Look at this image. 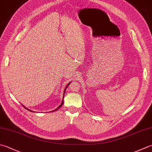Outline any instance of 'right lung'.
Wrapping results in <instances>:
<instances>
[{
  "label": "right lung",
  "instance_id": "right-lung-1",
  "mask_svg": "<svg viewBox=\"0 0 152 152\" xmlns=\"http://www.w3.org/2000/svg\"><path fill=\"white\" fill-rule=\"evenodd\" d=\"M70 83L71 82H70V83H68V85L66 86V88H65V89H64V94H65V91H66V88H67V87H68V86H69L70 85ZM64 97V96H63ZM64 98V97H63ZM63 103H64V100H63V99H62V103H61V105H59L58 107L57 108H56V109H55V110H53V111H51V112H54V111H57V110L58 109H60L61 107H62V104H63ZM23 107H24V106H23ZM26 108V107H25ZM26 109H27V108H26ZM28 109V111H30V110H29V109Z\"/></svg>",
  "mask_w": 152,
  "mask_h": 152
}]
</instances>
